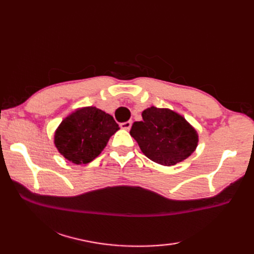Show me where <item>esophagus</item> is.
Returning a JSON list of instances; mask_svg holds the SVG:
<instances>
[{
	"label": "esophagus",
	"mask_w": 254,
	"mask_h": 254,
	"mask_svg": "<svg viewBox=\"0 0 254 254\" xmlns=\"http://www.w3.org/2000/svg\"><path fill=\"white\" fill-rule=\"evenodd\" d=\"M121 128H124V130H130L131 127H132V121H127V122H123L120 124Z\"/></svg>",
	"instance_id": "obj_1"
}]
</instances>
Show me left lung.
<instances>
[{
    "label": "left lung",
    "instance_id": "8db88e82",
    "mask_svg": "<svg viewBox=\"0 0 254 254\" xmlns=\"http://www.w3.org/2000/svg\"><path fill=\"white\" fill-rule=\"evenodd\" d=\"M142 121L133 123L130 134L150 160L174 166L195 150L197 132L179 113L150 107L142 112Z\"/></svg>",
    "mask_w": 254,
    "mask_h": 254
}]
</instances>
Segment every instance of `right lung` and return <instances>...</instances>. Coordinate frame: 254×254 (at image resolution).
I'll return each mask as SVG.
<instances>
[{
	"label": "right lung",
	"mask_w": 254,
	"mask_h": 254,
	"mask_svg": "<svg viewBox=\"0 0 254 254\" xmlns=\"http://www.w3.org/2000/svg\"><path fill=\"white\" fill-rule=\"evenodd\" d=\"M119 130L110 115L96 107H84L61 122L55 134V144L61 155L76 165L94 160Z\"/></svg>",
	"instance_id": "obj_1"
}]
</instances>
